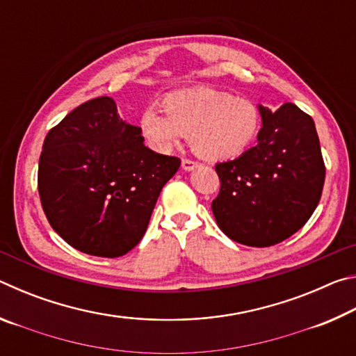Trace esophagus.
I'll list each match as a JSON object with an SVG mask.
<instances>
[{
  "label": "esophagus",
  "mask_w": 356,
  "mask_h": 356,
  "mask_svg": "<svg viewBox=\"0 0 356 356\" xmlns=\"http://www.w3.org/2000/svg\"><path fill=\"white\" fill-rule=\"evenodd\" d=\"M197 166H200V163H197V161H193V160H188V159H184L182 160V170L184 171H193Z\"/></svg>",
  "instance_id": "1"
}]
</instances>
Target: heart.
<instances>
[{
  "mask_svg": "<svg viewBox=\"0 0 356 356\" xmlns=\"http://www.w3.org/2000/svg\"><path fill=\"white\" fill-rule=\"evenodd\" d=\"M163 110L150 106L140 119L144 140L161 154L188 136L202 159L231 160L256 141L262 127V111L254 100L206 86L168 94Z\"/></svg>",
  "mask_w": 356,
  "mask_h": 356,
  "instance_id": "b5f03b06",
  "label": "heart"
}]
</instances>
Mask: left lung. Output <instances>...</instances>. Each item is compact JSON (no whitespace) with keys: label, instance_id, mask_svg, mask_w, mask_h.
<instances>
[{"label":"left lung","instance_id":"obj_1","mask_svg":"<svg viewBox=\"0 0 356 356\" xmlns=\"http://www.w3.org/2000/svg\"><path fill=\"white\" fill-rule=\"evenodd\" d=\"M261 106L257 144L215 166L216 225L234 242L272 246L305 226L322 196L325 165L314 120L297 105Z\"/></svg>","mask_w":356,"mask_h":356}]
</instances>
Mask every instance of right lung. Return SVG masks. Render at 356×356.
Returning <instances> with one entry per match:
<instances>
[{
  "label": "right lung",
  "instance_id": "right-lung-1",
  "mask_svg": "<svg viewBox=\"0 0 356 356\" xmlns=\"http://www.w3.org/2000/svg\"><path fill=\"white\" fill-rule=\"evenodd\" d=\"M180 160L144 146L141 130L111 97L70 111L45 136L38 188L47 220L75 250L99 257L140 243L165 184Z\"/></svg>",
  "mask_w": 356,
  "mask_h": 356
}]
</instances>
